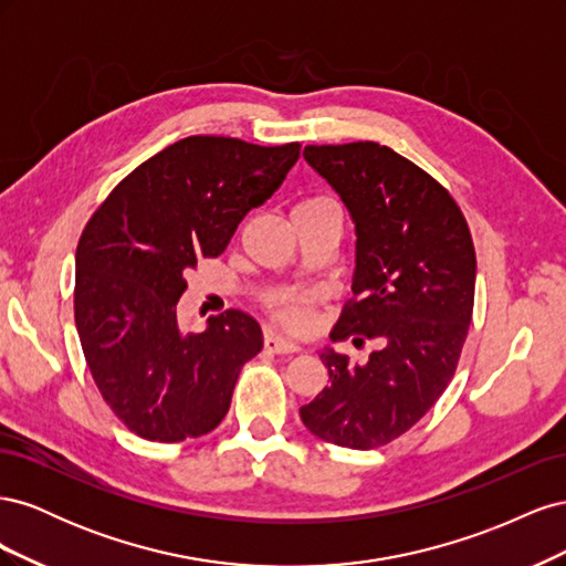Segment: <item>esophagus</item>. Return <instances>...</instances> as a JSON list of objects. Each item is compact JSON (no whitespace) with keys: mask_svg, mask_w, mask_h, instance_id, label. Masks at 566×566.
<instances>
[{"mask_svg":"<svg viewBox=\"0 0 566 566\" xmlns=\"http://www.w3.org/2000/svg\"><path fill=\"white\" fill-rule=\"evenodd\" d=\"M264 347L273 354H295L300 352V345L293 339H287L283 335H276V333H266L264 337Z\"/></svg>","mask_w":566,"mask_h":566,"instance_id":"obj_1","label":"esophagus"}]
</instances>
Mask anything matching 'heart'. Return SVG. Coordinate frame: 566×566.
Segmentation results:
<instances>
[{
  "label": "heart",
  "instance_id": "heart-1",
  "mask_svg": "<svg viewBox=\"0 0 566 566\" xmlns=\"http://www.w3.org/2000/svg\"><path fill=\"white\" fill-rule=\"evenodd\" d=\"M295 208H337V205L333 198L312 196V198H304L302 202H297ZM271 306H273V314H276V318L283 325H287V328L302 331L306 321H310V297L302 293H287L283 297H276L271 302Z\"/></svg>",
  "mask_w": 566,
  "mask_h": 566
}]
</instances>
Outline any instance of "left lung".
I'll return each mask as SVG.
<instances>
[{"label": "left lung", "instance_id": "left-lung-1", "mask_svg": "<svg viewBox=\"0 0 566 566\" xmlns=\"http://www.w3.org/2000/svg\"><path fill=\"white\" fill-rule=\"evenodd\" d=\"M304 160L335 188L356 229L354 300L331 337L380 339V349L354 364L325 347L331 385L300 416L335 447H385L453 378L474 306L472 235L447 188L387 146H306Z\"/></svg>", "mask_w": 566, "mask_h": 566}]
</instances>
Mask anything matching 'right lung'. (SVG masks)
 <instances>
[{
    "label": "right lung",
    "instance_id": "add662e5",
    "mask_svg": "<svg viewBox=\"0 0 566 566\" xmlns=\"http://www.w3.org/2000/svg\"><path fill=\"white\" fill-rule=\"evenodd\" d=\"M300 158V144L186 136L119 181L75 254V325L92 378L134 434L175 443L224 420L241 368L262 352L250 314L179 328L186 271L227 250Z\"/></svg>",
    "mask_w": 566,
    "mask_h": 566
}]
</instances>
